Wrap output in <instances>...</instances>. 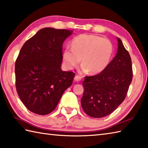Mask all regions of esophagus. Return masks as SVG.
Here are the masks:
<instances>
[{
    "label": "esophagus",
    "instance_id": "esophagus-1",
    "mask_svg": "<svg viewBox=\"0 0 148 148\" xmlns=\"http://www.w3.org/2000/svg\"><path fill=\"white\" fill-rule=\"evenodd\" d=\"M81 79H82V77H81L80 76H79V75H76V76L74 77V80L76 81V82H80Z\"/></svg>",
    "mask_w": 148,
    "mask_h": 148
}]
</instances>
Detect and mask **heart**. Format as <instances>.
<instances>
[{"label":"heart","instance_id":"1","mask_svg":"<svg viewBox=\"0 0 148 148\" xmlns=\"http://www.w3.org/2000/svg\"><path fill=\"white\" fill-rule=\"evenodd\" d=\"M113 52L114 47L109 40L94 34H80L72 40V47L65 48L63 60L66 68L72 69L82 58V71L97 74L108 65Z\"/></svg>","mask_w":148,"mask_h":148}]
</instances>
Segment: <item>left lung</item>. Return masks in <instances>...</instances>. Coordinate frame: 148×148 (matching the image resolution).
<instances>
[{"instance_id": "left-lung-1", "label": "left lung", "mask_w": 148, "mask_h": 148, "mask_svg": "<svg viewBox=\"0 0 148 148\" xmlns=\"http://www.w3.org/2000/svg\"><path fill=\"white\" fill-rule=\"evenodd\" d=\"M117 39L118 49L114 58L103 72L86 76L83 82L81 105L91 117H104L114 112L126 98L132 81L131 57L121 39Z\"/></svg>"}]
</instances>
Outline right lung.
<instances>
[{
	"label": "right lung",
	"mask_w": 148,
	"mask_h": 148,
	"mask_svg": "<svg viewBox=\"0 0 148 148\" xmlns=\"http://www.w3.org/2000/svg\"><path fill=\"white\" fill-rule=\"evenodd\" d=\"M72 31L45 27L25 42L15 62V85L20 99L38 115L56 108L75 74L62 71V47Z\"/></svg>",
	"instance_id": "1"
}]
</instances>
